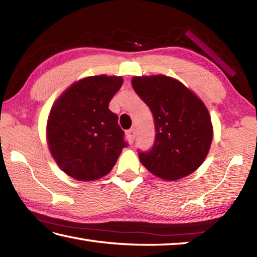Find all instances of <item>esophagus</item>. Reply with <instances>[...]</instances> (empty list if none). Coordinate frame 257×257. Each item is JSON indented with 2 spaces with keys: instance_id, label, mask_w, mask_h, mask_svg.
Wrapping results in <instances>:
<instances>
[{
  "instance_id": "34e87169",
  "label": "esophagus",
  "mask_w": 257,
  "mask_h": 257,
  "mask_svg": "<svg viewBox=\"0 0 257 257\" xmlns=\"http://www.w3.org/2000/svg\"><path fill=\"white\" fill-rule=\"evenodd\" d=\"M125 136H127V138L129 139L130 143H134L135 141V136H136V133H135V129H129L125 132Z\"/></svg>"
}]
</instances>
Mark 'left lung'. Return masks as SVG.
Listing matches in <instances>:
<instances>
[{
  "mask_svg": "<svg viewBox=\"0 0 257 257\" xmlns=\"http://www.w3.org/2000/svg\"><path fill=\"white\" fill-rule=\"evenodd\" d=\"M132 85L155 123L152 150L138 152L142 164L169 181L193 173L205 160L213 138L205 104L179 80L164 75L134 77Z\"/></svg>",
  "mask_w": 257,
  "mask_h": 257,
  "instance_id": "1",
  "label": "left lung"
}]
</instances>
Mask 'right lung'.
Returning a JSON list of instances; mask_svg holds the SVG:
<instances>
[{
    "label": "right lung",
    "mask_w": 257,
    "mask_h": 257,
    "mask_svg": "<svg viewBox=\"0 0 257 257\" xmlns=\"http://www.w3.org/2000/svg\"><path fill=\"white\" fill-rule=\"evenodd\" d=\"M122 77L92 76L72 84L54 102L46 125L47 145L61 170L93 181L112 170L128 144L108 103Z\"/></svg>",
    "instance_id": "obj_1"
}]
</instances>
